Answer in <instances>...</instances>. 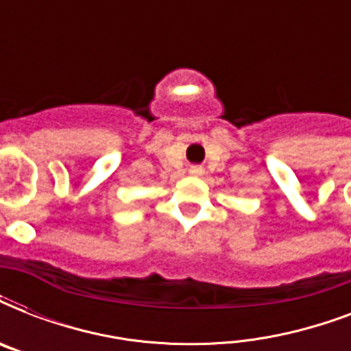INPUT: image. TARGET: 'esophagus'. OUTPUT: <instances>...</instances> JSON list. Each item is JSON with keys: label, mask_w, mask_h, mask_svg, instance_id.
Listing matches in <instances>:
<instances>
[{"label": "esophagus", "mask_w": 351, "mask_h": 351, "mask_svg": "<svg viewBox=\"0 0 351 351\" xmlns=\"http://www.w3.org/2000/svg\"><path fill=\"white\" fill-rule=\"evenodd\" d=\"M191 175H202V167H198V165L191 167Z\"/></svg>", "instance_id": "34e87169"}]
</instances>
